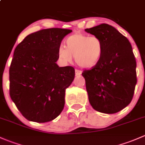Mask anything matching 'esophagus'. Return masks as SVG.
<instances>
[{
    "label": "esophagus",
    "mask_w": 145,
    "mask_h": 145,
    "mask_svg": "<svg viewBox=\"0 0 145 145\" xmlns=\"http://www.w3.org/2000/svg\"><path fill=\"white\" fill-rule=\"evenodd\" d=\"M82 71H80V70H77L76 69L75 70V75L77 76V75H80L81 74H82Z\"/></svg>",
    "instance_id": "34e87169"
}]
</instances>
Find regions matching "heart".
<instances>
[{
  "label": "heart",
  "mask_w": 145,
  "mask_h": 145,
  "mask_svg": "<svg viewBox=\"0 0 145 145\" xmlns=\"http://www.w3.org/2000/svg\"><path fill=\"white\" fill-rule=\"evenodd\" d=\"M66 47L58 49L59 59L65 63L72 61L83 68H91L99 61L104 52V45L97 37H89L80 33L74 34L66 39Z\"/></svg>",
  "instance_id": "heart-1"
}]
</instances>
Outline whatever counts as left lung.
<instances>
[{
	"label": "left lung",
	"mask_w": 145,
	"mask_h": 145,
	"mask_svg": "<svg viewBox=\"0 0 145 145\" xmlns=\"http://www.w3.org/2000/svg\"><path fill=\"white\" fill-rule=\"evenodd\" d=\"M104 45L100 60L82 76L90 104L95 110L106 114L120 111L130 104L137 83L136 61L127 37L106 23L86 29Z\"/></svg>",
	"instance_id": "8db88e82"
}]
</instances>
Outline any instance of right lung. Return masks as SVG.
Instances as JSON below:
<instances>
[{"label": "right lung", "mask_w": 145, "mask_h": 145, "mask_svg": "<svg viewBox=\"0 0 145 145\" xmlns=\"http://www.w3.org/2000/svg\"><path fill=\"white\" fill-rule=\"evenodd\" d=\"M71 29H44L27 35L14 52L10 67V95L29 121L47 122L59 116L66 89L74 78L72 66L59 67L58 49Z\"/></svg>", "instance_id": "obj_1"}]
</instances>
